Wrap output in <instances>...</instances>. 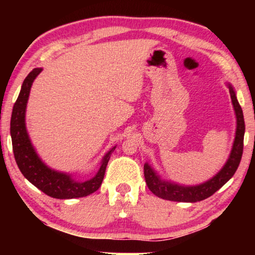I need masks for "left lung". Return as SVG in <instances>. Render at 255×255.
I'll list each match as a JSON object with an SVG mask.
<instances>
[{
	"mask_svg": "<svg viewBox=\"0 0 255 255\" xmlns=\"http://www.w3.org/2000/svg\"><path fill=\"white\" fill-rule=\"evenodd\" d=\"M228 86L237 118L236 137L228 161L225 162L223 168L214 177L205 181L204 183L197 184V186H181V184L172 182V181L162 180L159 176V174H156L155 170L149 166V163L146 162L144 165V176L146 184H147L148 189L158 197L168 201L190 202V203L203 201L205 198L210 197L211 195H214L218 189H221L235 175L243 156L245 121H244L243 110L238 100H237L235 89H233V87L230 83Z\"/></svg>",
	"mask_w": 255,
	"mask_h": 255,
	"instance_id": "1",
	"label": "left lung"
}]
</instances>
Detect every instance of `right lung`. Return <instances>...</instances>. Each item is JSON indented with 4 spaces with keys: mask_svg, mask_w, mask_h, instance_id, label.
<instances>
[{
    "mask_svg": "<svg viewBox=\"0 0 255 255\" xmlns=\"http://www.w3.org/2000/svg\"><path fill=\"white\" fill-rule=\"evenodd\" d=\"M41 71H43L41 68H34L29 73L20 88L18 99L13 104L11 121H10V134H11L12 151L16 163L24 177L48 196L60 198V200L88 196L95 193L102 184L108 161L116 146L103 156L96 175L87 181H78L67 173L51 169L41 161L31 144L25 127V110L31 86Z\"/></svg>",
    "mask_w": 255,
    "mask_h": 255,
    "instance_id": "right-lung-1",
    "label": "right lung"
}]
</instances>
